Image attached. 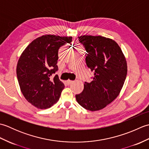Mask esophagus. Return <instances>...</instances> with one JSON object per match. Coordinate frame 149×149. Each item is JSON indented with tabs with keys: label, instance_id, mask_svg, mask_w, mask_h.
I'll list each match as a JSON object with an SVG mask.
<instances>
[{
	"label": "esophagus",
	"instance_id": "1",
	"mask_svg": "<svg viewBox=\"0 0 149 149\" xmlns=\"http://www.w3.org/2000/svg\"><path fill=\"white\" fill-rule=\"evenodd\" d=\"M66 84H71V83H72L73 82V81H70V80H68V81H66Z\"/></svg>",
	"mask_w": 149,
	"mask_h": 149
}]
</instances>
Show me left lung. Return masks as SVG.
<instances>
[{
	"mask_svg": "<svg viewBox=\"0 0 149 149\" xmlns=\"http://www.w3.org/2000/svg\"><path fill=\"white\" fill-rule=\"evenodd\" d=\"M86 53L88 67L94 72L93 81L85 82L84 90L75 95L77 102L86 109H102L118 96L127 73L122 50L115 41L101 36H79Z\"/></svg>",
	"mask_w": 149,
	"mask_h": 149,
	"instance_id": "left-lung-1",
	"label": "left lung"
}]
</instances>
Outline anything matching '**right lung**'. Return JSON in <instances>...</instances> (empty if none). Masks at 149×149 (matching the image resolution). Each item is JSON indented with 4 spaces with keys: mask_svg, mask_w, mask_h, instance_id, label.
Here are the masks:
<instances>
[{
    "mask_svg": "<svg viewBox=\"0 0 149 149\" xmlns=\"http://www.w3.org/2000/svg\"><path fill=\"white\" fill-rule=\"evenodd\" d=\"M72 37L46 34L30 43L22 53L17 66V79L22 94L40 109L52 106L59 99L65 85L58 75V50L71 43Z\"/></svg>",
    "mask_w": 149,
    "mask_h": 149,
    "instance_id": "right-lung-1",
    "label": "right lung"
}]
</instances>
